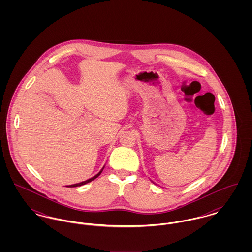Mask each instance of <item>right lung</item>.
I'll return each instance as SVG.
<instances>
[{
  "label": "right lung",
  "mask_w": 252,
  "mask_h": 252,
  "mask_svg": "<svg viewBox=\"0 0 252 252\" xmlns=\"http://www.w3.org/2000/svg\"><path fill=\"white\" fill-rule=\"evenodd\" d=\"M104 169V168H103ZM103 169L95 175L94 178H92V179H90V180H86V181H83V182H80V183H76V184H72V185H69V186H67V187H77V186H81V185H84L86 183H88V182H91V181H93L94 180H95L96 178H98L99 176H100V174L102 173V171H103Z\"/></svg>",
  "instance_id": "1"
}]
</instances>
